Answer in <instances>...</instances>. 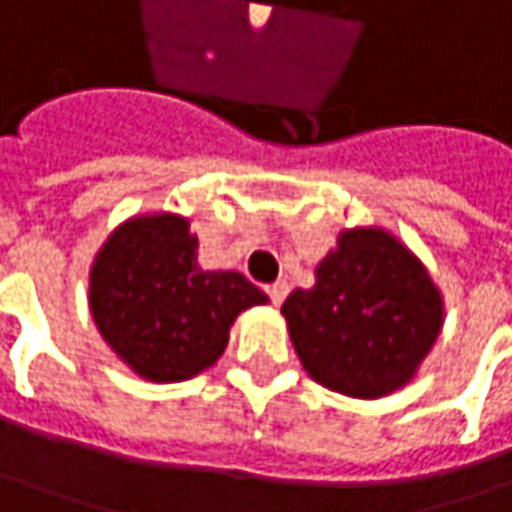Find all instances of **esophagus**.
<instances>
[{
  "instance_id": "34e87169",
  "label": "esophagus",
  "mask_w": 512,
  "mask_h": 512,
  "mask_svg": "<svg viewBox=\"0 0 512 512\" xmlns=\"http://www.w3.org/2000/svg\"><path fill=\"white\" fill-rule=\"evenodd\" d=\"M265 293L273 305H282L287 296V282H273V285H265Z\"/></svg>"
}]
</instances>
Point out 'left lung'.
Here are the masks:
<instances>
[{"instance_id":"obj_1","label":"left lung","mask_w":512,"mask_h":512,"mask_svg":"<svg viewBox=\"0 0 512 512\" xmlns=\"http://www.w3.org/2000/svg\"><path fill=\"white\" fill-rule=\"evenodd\" d=\"M290 339L319 384L379 399L413 379L442 330V296L422 262L390 233L344 230L316 285L282 305Z\"/></svg>"}]
</instances>
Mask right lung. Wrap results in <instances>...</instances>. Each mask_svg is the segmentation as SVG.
Returning a JSON list of instances; mask_svg holds the SVG:
<instances>
[{
    "mask_svg": "<svg viewBox=\"0 0 512 512\" xmlns=\"http://www.w3.org/2000/svg\"><path fill=\"white\" fill-rule=\"evenodd\" d=\"M187 219L159 213L113 230L90 270V313L116 356L150 382H185L225 353L233 319L267 296L236 270L196 265Z\"/></svg>",
    "mask_w": 512,
    "mask_h": 512,
    "instance_id": "right-lung-1",
    "label": "right lung"
}]
</instances>
